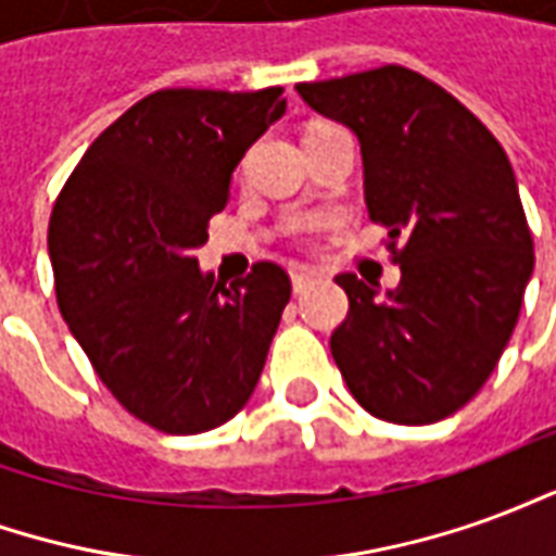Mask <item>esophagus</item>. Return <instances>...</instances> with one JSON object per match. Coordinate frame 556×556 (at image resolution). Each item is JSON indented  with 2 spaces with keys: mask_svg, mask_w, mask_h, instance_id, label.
I'll use <instances>...</instances> for the list:
<instances>
[{
  "mask_svg": "<svg viewBox=\"0 0 556 556\" xmlns=\"http://www.w3.org/2000/svg\"><path fill=\"white\" fill-rule=\"evenodd\" d=\"M315 282V277L309 274V270H294L291 274V289H294V294H303V291L309 289Z\"/></svg>",
  "mask_w": 556,
  "mask_h": 556,
  "instance_id": "obj_1",
  "label": "esophagus"
}]
</instances>
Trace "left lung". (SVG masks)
Instances as JSON below:
<instances>
[{
  "label": "left lung",
  "mask_w": 556,
  "mask_h": 556,
  "mask_svg": "<svg viewBox=\"0 0 556 556\" xmlns=\"http://www.w3.org/2000/svg\"><path fill=\"white\" fill-rule=\"evenodd\" d=\"M298 94L357 134L366 207L402 267L384 298L339 274L349 315L333 361L372 417L438 422L489 381L533 274L513 163L465 103L402 65L298 83Z\"/></svg>",
  "instance_id": "left-lung-1"
}]
</instances>
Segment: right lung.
<instances>
[{"instance_id":"right-lung-1","label":"right lung","mask_w":556,"mask_h":556,"mask_svg":"<svg viewBox=\"0 0 556 556\" xmlns=\"http://www.w3.org/2000/svg\"><path fill=\"white\" fill-rule=\"evenodd\" d=\"M282 113L279 86L154 91L91 142L55 199L59 309L106 390L151 429H217L265 369L289 274L258 262L226 289L193 250L247 148Z\"/></svg>"}]
</instances>
